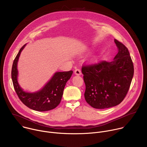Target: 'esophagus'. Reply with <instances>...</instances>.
<instances>
[{
    "mask_svg": "<svg viewBox=\"0 0 147 147\" xmlns=\"http://www.w3.org/2000/svg\"><path fill=\"white\" fill-rule=\"evenodd\" d=\"M74 74L76 75H82V72L79 69H76L74 71Z\"/></svg>",
    "mask_w": 147,
    "mask_h": 147,
    "instance_id": "esophagus-1",
    "label": "esophagus"
}]
</instances>
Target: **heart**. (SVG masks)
Listing matches in <instances>:
<instances>
[{"label": "heart", "mask_w": 147, "mask_h": 147, "mask_svg": "<svg viewBox=\"0 0 147 147\" xmlns=\"http://www.w3.org/2000/svg\"><path fill=\"white\" fill-rule=\"evenodd\" d=\"M95 59H94L93 60H91V62H92V63H94V62H95Z\"/></svg>", "instance_id": "1"}]
</instances>
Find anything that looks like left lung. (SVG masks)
Listing matches in <instances>:
<instances>
[{
	"instance_id": "obj_1",
	"label": "left lung",
	"mask_w": 147,
	"mask_h": 147,
	"mask_svg": "<svg viewBox=\"0 0 147 147\" xmlns=\"http://www.w3.org/2000/svg\"><path fill=\"white\" fill-rule=\"evenodd\" d=\"M114 42L118 52L112 61H102L82 69L86 84L84 98L95 109L119 105L125 97L133 76V64L128 49L115 39Z\"/></svg>"
}]
</instances>
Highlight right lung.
<instances>
[{"label": "right lung", "mask_w": 147, "mask_h": 147, "mask_svg": "<svg viewBox=\"0 0 147 147\" xmlns=\"http://www.w3.org/2000/svg\"><path fill=\"white\" fill-rule=\"evenodd\" d=\"M26 44L20 50L12 67L11 78L15 91L22 102L29 108L38 111L52 110L60 103L65 86L71 78L73 71L56 72L50 80L38 91L28 92L24 90L18 81V62L20 55Z\"/></svg>", "instance_id": "1"}]
</instances>
